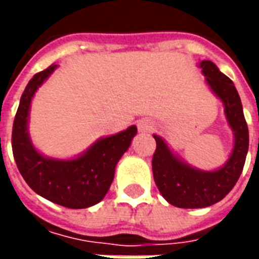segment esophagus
I'll use <instances>...</instances> for the list:
<instances>
[{"label": "esophagus", "instance_id": "esophagus-1", "mask_svg": "<svg viewBox=\"0 0 259 259\" xmlns=\"http://www.w3.org/2000/svg\"><path fill=\"white\" fill-rule=\"evenodd\" d=\"M137 127L140 132H150L154 127V122H151L150 119H140L137 122Z\"/></svg>", "mask_w": 259, "mask_h": 259}]
</instances>
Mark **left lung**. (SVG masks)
<instances>
[{
	"label": "left lung",
	"instance_id": "obj_1",
	"mask_svg": "<svg viewBox=\"0 0 259 259\" xmlns=\"http://www.w3.org/2000/svg\"><path fill=\"white\" fill-rule=\"evenodd\" d=\"M197 66L205 76L208 89L222 102L225 118L233 133V148L222 166L204 170L186 162L161 136L152 135L157 141L152 157L155 185L163 198L178 208H205L225 198L239 180L248 151V127L233 81L211 61H201Z\"/></svg>",
	"mask_w": 259,
	"mask_h": 259
}]
</instances>
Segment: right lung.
<instances>
[{
    "mask_svg": "<svg viewBox=\"0 0 259 259\" xmlns=\"http://www.w3.org/2000/svg\"><path fill=\"white\" fill-rule=\"evenodd\" d=\"M58 65L33 76L20 97L12 129V151L20 175L30 189L46 200L66 208H89L98 204L111 187L119 159L137 135L135 124L116 135L96 140L72 158L48 157L37 150L30 133V107L37 90Z\"/></svg>",
    "mask_w": 259,
    "mask_h": 259,
    "instance_id": "obj_1",
    "label": "right lung"
}]
</instances>
